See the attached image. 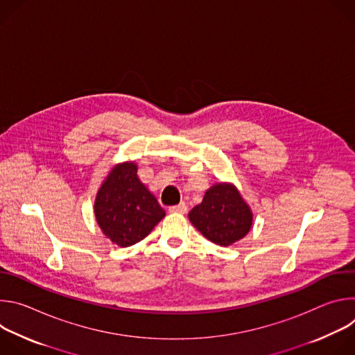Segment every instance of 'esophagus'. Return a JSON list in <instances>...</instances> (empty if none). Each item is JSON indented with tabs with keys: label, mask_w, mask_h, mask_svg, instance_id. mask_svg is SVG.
Masks as SVG:
<instances>
[{
	"label": "esophagus",
	"mask_w": 355,
	"mask_h": 355,
	"mask_svg": "<svg viewBox=\"0 0 355 355\" xmlns=\"http://www.w3.org/2000/svg\"><path fill=\"white\" fill-rule=\"evenodd\" d=\"M168 211H170V212H173V214H185V212L188 211V207H187L185 202H181V204H178V205L170 207V209H168Z\"/></svg>",
	"instance_id": "34e87169"
}]
</instances>
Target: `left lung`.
Wrapping results in <instances>:
<instances>
[{"instance_id":"8db88e82","label":"left lung","mask_w":355,"mask_h":355,"mask_svg":"<svg viewBox=\"0 0 355 355\" xmlns=\"http://www.w3.org/2000/svg\"><path fill=\"white\" fill-rule=\"evenodd\" d=\"M191 223L218 245H232L251 229L252 214L237 188L227 182L215 184L199 205L188 214Z\"/></svg>"}]
</instances>
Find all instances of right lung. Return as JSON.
Returning <instances> with one entry per match:
<instances>
[{
    "instance_id": "obj_1",
    "label": "right lung",
    "mask_w": 355,
    "mask_h": 355,
    "mask_svg": "<svg viewBox=\"0 0 355 355\" xmlns=\"http://www.w3.org/2000/svg\"><path fill=\"white\" fill-rule=\"evenodd\" d=\"M94 214L103 233L121 247L143 240L166 216L156 196L139 180L133 162L112 168L98 189Z\"/></svg>"
}]
</instances>
